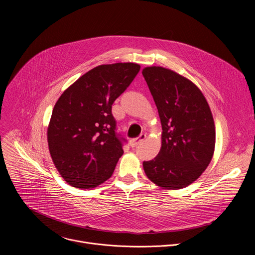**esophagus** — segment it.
Returning <instances> with one entry per match:
<instances>
[{
	"label": "esophagus",
	"mask_w": 255,
	"mask_h": 255,
	"mask_svg": "<svg viewBox=\"0 0 255 255\" xmlns=\"http://www.w3.org/2000/svg\"><path fill=\"white\" fill-rule=\"evenodd\" d=\"M145 138H146V135H145V134H141L139 137L132 139V140L130 141L131 147H135V146H137V145H138L139 143H141Z\"/></svg>",
	"instance_id": "1"
}]
</instances>
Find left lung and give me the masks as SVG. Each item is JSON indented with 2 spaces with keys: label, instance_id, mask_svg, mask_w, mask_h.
<instances>
[{
  "label": "left lung",
  "instance_id": "1",
  "mask_svg": "<svg viewBox=\"0 0 255 255\" xmlns=\"http://www.w3.org/2000/svg\"><path fill=\"white\" fill-rule=\"evenodd\" d=\"M161 122V148L154 159L143 161L153 184L164 190L191 185L210 164L216 131L209 104L189 79L162 66L142 70Z\"/></svg>",
  "mask_w": 255,
  "mask_h": 255
}]
</instances>
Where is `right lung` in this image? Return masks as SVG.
Here are the masks:
<instances>
[{
    "label": "right lung",
    "instance_id": "obj_1",
    "mask_svg": "<svg viewBox=\"0 0 255 255\" xmlns=\"http://www.w3.org/2000/svg\"><path fill=\"white\" fill-rule=\"evenodd\" d=\"M139 69L133 62L96 66L69 86L54 105L47 128L48 148L70 186L91 190L113 174L124 151L112 105Z\"/></svg>",
    "mask_w": 255,
    "mask_h": 255
}]
</instances>
